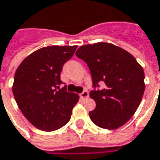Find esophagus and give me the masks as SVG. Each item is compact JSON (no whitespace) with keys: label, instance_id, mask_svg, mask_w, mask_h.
Listing matches in <instances>:
<instances>
[{"label":"esophagus","instance_id":"obj_1","mask_svg":"<svg viewBox=\"0 0 160 160\" xmlns=\"http://www.w3.org/2000/svg\"><path fill=\"white\" fill-rule=\"evenodd\" d=\"M89 97V94H88V91H83L81 94H80V98H82V99H86V98H88Z\"/></svg>","mask_w":160,"mask_h":160}]
</instances>
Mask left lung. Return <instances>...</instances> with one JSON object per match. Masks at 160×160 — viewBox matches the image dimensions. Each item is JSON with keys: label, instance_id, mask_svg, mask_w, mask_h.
Masks as SVG:
<instances>
[{"label": "left lung", "instance_id": "8db88e82", "mask_svg": "<svg viewBox=\"0 0 160 160\" xmlns=\"http://www.w3.org/2000/svg\"><path fill=\"white\" fill-rule=\"evenodd\" d=\"M75 55L86 62L93 87L104 83V88L92 90L96 102L89 112L98 127L114 130L125 124L140 105L145 91V72L128 51L106 42L81 46Z\"/></svg>", "mask_w": 160, "mask_h": 160}]
</instances>
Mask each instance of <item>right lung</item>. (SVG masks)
<instances>
[{"label":"right lung","instance_id":"obj_1","mask_svg":"<svg viewBox=\"0 0 160 160\" xmlns=\"http://www.w3.org/2000/svg\"><path fill=\"white\" fill-rule=\"evenodd\" d=\"M77 46H49L34 51L14 73L12 94L24 116L45 132L60 129L70 121L79 96L61 88V72Z\"/></svg>","mask_w":160,"mask_h":160}]
</instances>
